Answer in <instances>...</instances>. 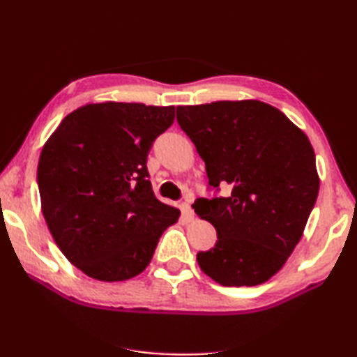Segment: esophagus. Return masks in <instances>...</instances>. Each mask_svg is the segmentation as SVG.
<instances>
[{
  "label": "esophagus",
  "instance_id": "esophagus-1",
  "mask_svg": "<svg viewBox=\"0 0 357 357\" xmlns=\"http://www.w3.org/2000/svg\"><path fill=\"white\" fill-rule=\"evenodd\" d=\"M179 209H181V213H183V219L185 222L193 220V209L190 208L189 203H181L179 204Z\"/></svg>",
  "mask_w": 357,
  "mask_h": 357
}]
</instances>
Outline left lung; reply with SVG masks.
<instances>
[{
  "mask_svg": "<svg viewBox=\"0 0 357 357\" xmlns=\"http://www.w3.org/2000/svg\"><path fill=\"white\" fill-rule=\"evenodd\" d=\"M176 119L206 165L209 185L228 197L192 204L217 231L198 252L204 274L223 287L269 280L291 255L315 206L319 178L310 140L279 108L259 100L176 107Z\"/></svg>",
  "mask_w": 357,
  "mask_h": 357,
  "instance_id": "obj_1",
  "label": "left lung"
}]
</instances>
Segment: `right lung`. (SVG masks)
Returning <instances> with one entry per match:
<instances>
[{
	"label": "right lung",
	"instance_id": "obj_1",
	"mask_svg": "<svg viewBox=\"0 0 357 357\" xmlns=\"http://www.w3.org/2000/svg\"><path fill=\"white\" fill-rule=\"evenodd\" d=\"M174 107L86 104L66 116L38 164L40 208L59 250L91 279L123 282L146 269L179 211L148 179L153 142Z\"/></svg>",
	"mask_w": 357,
	"mask_h": 357
}]
</instances>
